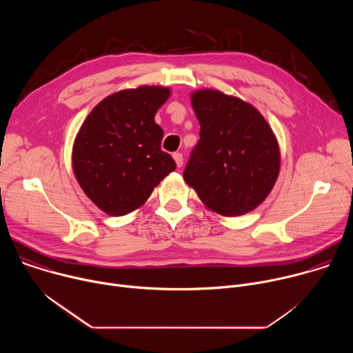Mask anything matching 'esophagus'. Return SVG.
<instances>
[{"label": "esophagus", "instance_id": "34e87169", "mask_svg": "<svg viewBox=\"0 0 353 353\" xmlns=\"http://www.w3.org/2000/svg\"><path fill=\"white\" fill-rule=\"evenodd\" d=\"M173 159H174V162H176L177 168H181V166H183V155H181L180 152L173 154Z\"/></svg>", "mask_w": 353, "mask_h": 353}]
</instances>
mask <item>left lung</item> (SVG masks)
Here are the masks:
<instances>
[{"mask_svg": "<svg viewBox=\"0 0 353 353\" xmlns=\"http://www.w3.org/2000/svg\"><path fill=\"white\" fill-rule=\"evenodd\" d=\"M191 105L201 131L183 173L185 183L219 215L256 210L279 174L272 128L254 106L215 89L191 93Z\"/></svg>", "mask_w": 353, "mask_h": 353, "instance_id": "left-lung-1", "label": "left lung"}]
</instances>
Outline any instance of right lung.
<instances>
[{"label":"right lung","mask_w":353,"mask_h":353,"mask_svg":"<svg viewBox=\"0 0 353 353\" xmlns=\"http://www.w3.org/2000/svg\"><path fill=\"white\" fill-rule=\"evenodd\" d=\"M170 96L165 86L116 92L97 103L72 148L74 174L92 203L112 216L142 207L154 188L176 169L161 149L158 109Z\"/></svg>","instance_id":"1"}]
</instances>
